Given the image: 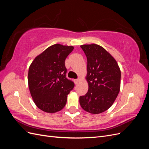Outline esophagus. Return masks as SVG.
Here are the masks:
<instances>
[{
  "instance_id": "obj_1",
  "label": "esophagus",
  "mask_w": 149,
  "mask_h": 149,
  "mask_svg": "<svg viewBox=\"0 0 149 149\" xmlns=\"http://www.w3.org/2000/svg\"><path fill=\"white\" fill-rule=\"evenodd\" d=\"M79 79H74V83L76 84H77L78 83H79Z\"/></svg>"
}]
</instances>
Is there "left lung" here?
I'll list each match as a JSON object with an SVG mask.
<instances>
[{"label": "left lung", "instance_id": "1", "mask_svg": "<svg viewBox=\"0 0 149 149\" xmlns=\"http://www.w3.org/2000/svg\"><path fill=\"white\" fill-rule=\"evenodd\" d=\"M87 58L88 91L79 97L83 109L100 114L112 105L120 91V70L111 54L96 44L81 46Z\"/></svg>", "mask_w": 149, "mask_h": 149}]
</instances>
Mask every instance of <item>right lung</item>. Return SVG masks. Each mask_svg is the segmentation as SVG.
<instances>
[{
  "label": "right lung",
  "instance_id": "1",
  "mask_svg": "<svg viewBox=\"0 0 149 149\" xmlns=\"http://www.w3.org/2000/svg\"><path fill=\"white\" fill-rule=\"evenodd\" d=\"M73 49L72 46L53 45L36 57L30 66V92L35 104L43 111L55 113L66 105L68 94L74 84L66 77L65 62Z\"/></svg>",
  "mask_w": 149,
  "mask_h": 149
}]
</instances>
